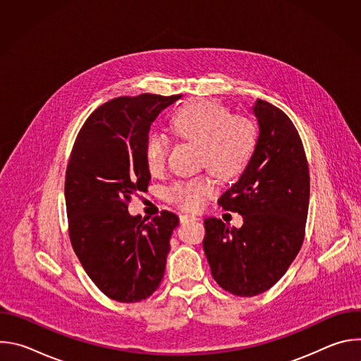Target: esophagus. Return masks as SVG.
Listing matches in <instances>:
<instances>
[{"label": "esophagus", "instance_id": "1", "mask_svg": "<svg viewBox=\"0 0 361 361\" xmlns=\"http://www.w3.org/2000/svg\"><path fill=\"white\" fill-rule=\"evenodd\" d=\"M180 221L183 224L185 223H191V221H198V219L195 216H188V214H184V216H180Z\"/></svg>", "mask_w": 361, "mask_h": 361}]
</instances>
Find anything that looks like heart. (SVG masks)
<instances>
[{"label": "heart", "mask_w": 361, "mask_h": 361, "mask_svg": "<svg viewBox=\"0 0 361 361\" xmlns=\"http://www.w3.org/2000/svg\"><path fill=\"white\" fill-rule=\"evenodd\" d=\"M171 131L188 141L198 142L200 166L209 167L216 176L230 178L238 176L251 159L257 141V130L251 120L231 116L230 109L210 98H200L178 107L170 120ZM169 140L151 133L144 145L145 164L151 174H160L167 164ZM217 192L214 180L204 174L176 183L169 198L177 207L197 212Z\"/></svg>", "instance_id": "obj_1"}]
</instances>
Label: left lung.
Listing matches in <instances>:
<instances>
[{"label": "left lung", "mask_w": 361, "mask_h": 361, "mask_svg": "<svg viewBox=\"0 0 361 361\" xmlns=\"http://www.w3.org/2000/svg\"><path fill=\"white\" fill-rule=\"evenodd\" d=\"M252 113L260 128L254 152L238 181L219 198L224 210L243 216V226L204 220L212 274L240 297L262 294L284 276L301 248L310 200V173L294 124L263 99Z\"/></svg>", "instance_id": "obj_1"}]
</instances>
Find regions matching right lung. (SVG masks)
<instances>
[{
    "label": "right lung",
    "mask_w": 361,
    "mask_h": 361,
    "mask_svg": "<svg viewBox=\"0 0 361 361\" xmlns=\"http://www.w3.org/2000/svg\"><path fill=\"white\" fill-rule=\"evenodd\" d=\"M181 95L118 97L81 127L66 173L73 248L88 277L107 297L138 302L156 291L178 217L130 216L128 202L151 180L144 145L157 116Z\"/></svg>",
    "instance_id": "1"
}]
</instances>
